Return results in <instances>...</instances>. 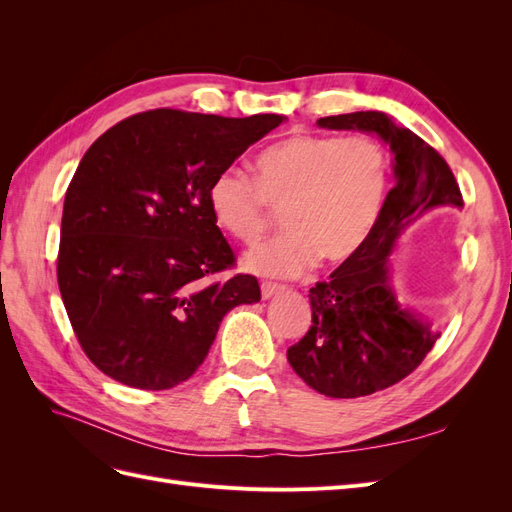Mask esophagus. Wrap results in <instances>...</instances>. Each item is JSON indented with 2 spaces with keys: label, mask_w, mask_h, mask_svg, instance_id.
<instances>
[{
  "label": "esophagus",
  "mask_w": 512,
  "mask_h": 512,
  "mask_svg": "<svg viewBox=\"0 0 512 512\" xmlns=\"http://www.w3.org/2000/svg\"><path fill=\"white\" fill-rule=\"evenodd\" d=\"M286 288L284 286H280V284H271V282H265L260 286V294H262V299H271V297H275L277 292H284Z\"/></svg>",
  "instance_id": "obj_1"
}]
</instances>
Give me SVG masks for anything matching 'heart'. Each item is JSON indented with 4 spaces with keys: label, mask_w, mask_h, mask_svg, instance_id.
I'll return each instance as SVG.
<instances>
[{
    "label": "heart",
    "mask_w": 512,
    "mask_h": 512,
    "mask_svg": "<svg viewBox=\"0 0 512 512\" xmlns=\"http://www.w3.org/2000/svg\"><path fill=\"white\" fill-rule=\"evenodd\" d=\"M389 158L369 136L297 134L256 160V179L224 168L207 190L213 222L232 239L254 245L284 209L286 235L243 258L265 277H297L320 258L342 265L365 245L380 215Z\"/></svg>",
    "instance_id": "1"
}]
</instances>
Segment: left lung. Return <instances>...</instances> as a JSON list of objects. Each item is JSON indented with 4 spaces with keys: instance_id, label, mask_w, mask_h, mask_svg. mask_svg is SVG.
Masks as SVG:
<instances>
[{
    "instance_id": "1",
    "label": "left lung",
    "mask_w": 512,
    "mask_h": 512,
    "mask_svg": "<svg viewBox=\"0 0 512 512\" xmlns=\"http://www.w3.org/2000/svg\"><path fill=\"white\" fill-rule=\"evenodd\" d=\"M318 128L374 134L395 156V188L386 194L374 230L329 282L309 290L312 327L288 348V363L307 386L352 399L404 380L440 337L397 297L391 256L414 222L436 209H461L463 200L440 153L382 111L322 117Z\"/></svg>"
}]
</instances>
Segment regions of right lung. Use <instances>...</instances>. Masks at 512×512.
I'll list each match as a JSON object with an SVG mask.
<instances>
[{
  "label": "right lung",
  "instance_id": "1",
  "mask_svg": "<svg viewBox=\"0 0 512 512\" xmlns=\"http://www.w3.org/2000/svg\"><path fill=\"white\" fill-rule=\"evenodd\" d=\"M284 121L158 108L87 149L64 200L57 282L79 344L108 378L173 389L203 365L230 309L260 301L252 275L207 282L235 262L207 190Z\"/></svg>",
  "mask_w": 512,
  "mask_h": 512
}]
</instances>
